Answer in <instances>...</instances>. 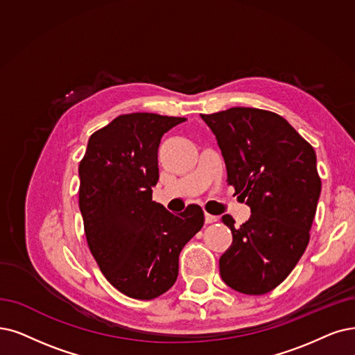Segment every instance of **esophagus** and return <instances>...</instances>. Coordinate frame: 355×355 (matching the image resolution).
<instances>
[{
    "label": "esophagus",
    "instance_id": "1",
    "mask_svg": "<svg viewBox=\"0 0 355 355\" xmlns=\"http://www.w3.org/2000/svg\"><path fill=\"white\" fill-rule=\"evenodd\" d=\"M204 217H205V223H207V224H209V223H216V221L218 220V217H216V216H211V214H208V212H205Z\"/></svg>",
    "mask_w": 355,
    "mask_h": 355
}]
</instances>
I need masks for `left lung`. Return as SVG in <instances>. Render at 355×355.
Returning a JSON list of instances; mask_svg holds the SVG:
<instances>
[{
	"mask_svg": "<svg viewBox=\"0 0 355 355\" xmlns=\"http://www.w3.org/2000/svg\"><path fill=\"white\" fill-rule=\"evenodd\" d=\"M214 132L227 167V183L250 207L220 258V275L233 290L259 295L284 281L304 253L320 195L316 153L274 112L230 107L201 115Z\"/></svg>",
	"mask_w": 355,
	"mask_h": 355,
	"instance_id": "8db88e82",
	"label": "left lung"
}]
</instances>
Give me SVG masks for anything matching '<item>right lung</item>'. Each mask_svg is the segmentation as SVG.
Here are the masks:
<instances>
[{
    "mask_svg": "<svg viewBox=\"0 0 355 355\" xmlns=\"http://www.w3.org/2000/svg\"><path fill=\"white\" fill-rule=\"evenodd\" d=\"M185 118L128 113L96 131L78 166V205L87 245L110 284L151 300L175 284L179 253L202 229L204 211L179 216L151 201L162 137Z\"/></svg>",
    "mask_w": 355,
    "mask_h": 355,
    "instance_id": "obj_1",
    "label": "right lung"
}]
</instances>
